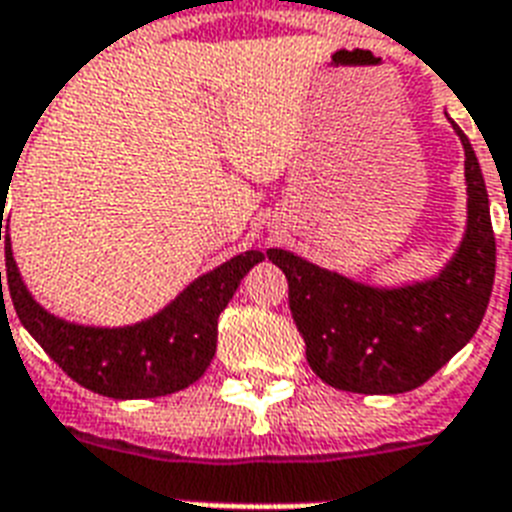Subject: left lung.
<instances>
[{
  "label": "left lung",
  "mask_w": 512,
  "mask_h": 512,
  "mask_svg": "<svg viewBox=\"0 0 512 512\" xmlns=\"http://www.w3.org/2000/svg\"><path fill=\"white\" fill-rule=\"evenodd\" d=\"M468 180V231L438 279L374 289L324 271L287 249H268L289 281V311L308 364L348 393H406L428 382L476 335L494 287L489 193L476 151L460 127Z\"/></svg>",
  "instance_id": "obj_1"
}]
</instances>
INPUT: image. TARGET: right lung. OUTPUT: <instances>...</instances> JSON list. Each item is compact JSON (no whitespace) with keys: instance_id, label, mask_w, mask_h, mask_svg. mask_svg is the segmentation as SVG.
Here are the masks:
<instances>
[{"instance_id":"add662e5","label":"right lung","mask_w":512,"mask_h":512,"mask_svg":"<svg viewBox=\"0 0 512 512\" xmlns=\"http://www.w3.org/2000/svg\"><path fill=\"white\" fill-rule=\"evenodd\" d=\"M4 191H10V185L2 183V204L7 201ZM2 239L4 281L20 324L71 380L108 398L167 396L199 380L215 356L217 316L231 303L249 268L265 257L255 249L231 257L215 271L199 276L154 319L122 329H100L68 324L44 311L23 287L12 260L10 236L0 223Z\"/></svg>"}]
</instances>
